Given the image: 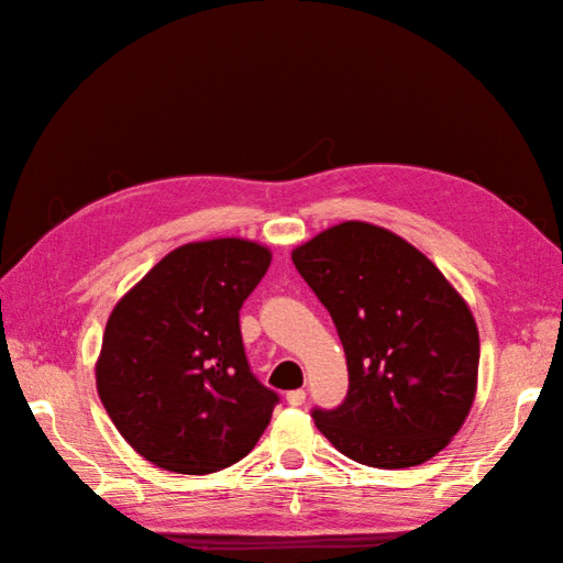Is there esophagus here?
I'll return each instance as SVG.
<instances>
[{
  "label": "esophagus",
  "instance_id": "1",
  "mask_svg": "<svg viewBox=\"0 0 563 563\" xmlns=\"http://www.w3.org/2000/svg\"><path fill=\"white\" fill-rule=\"evenodd\" d=\"M288 404L290 406H302L305 404V399H307V391L305 389H292V391H288Z\"/></svg>",
  "mask_w": 563,
  "mask_h": 563
}]
</instances>
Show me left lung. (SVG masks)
Returning a JSON list of instances; mask_svg holds the SVG:
<instances>
[{
    "label": "left lung",
    "mask_w": 563,
    "mask_h": 563,
    "mask_svg": "<svg viewBox=\"0 0 563 563\" xmlns=\"http://www.w3.org/2000/svg\"><path fill=\"white\" fill-rule=\"evenodd\" d=\"M329 309L349 397L314 423L345 457L379 470L423 464L460 433L479 379V329L438 266L385 227L349 220L292 249Z\"/></svg>",
    "instance_id": "left-lung-1"
}]
</instances>
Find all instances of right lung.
I'll use <instances>...</instances> for the list:
<instances>
[{"instance_id": "obj_1", "label": "right lung", "mask_w": 563, "mask_h": 563, "mask_svg": "<svg viewBox=\"0 0 563 563\" xmlns=\"http://www.w3.org/2000/svg\"><path fill=\"white\" fill-rule=\"evenodd\" d=\"M271 266L242 236L169 251L106 321L97 389L118 433L166 472L212 474L254 450L278 394L251 375L239 309Z\"/></svg>"}]
</instances>
